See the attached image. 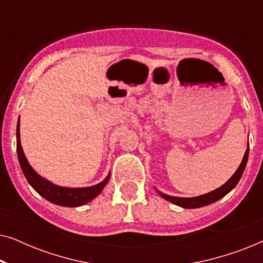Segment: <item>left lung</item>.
Instances as JSON below:
<instances>
[{"label": "left lung", "mask_w": 263, "mask_h": 263, "mask_svg": "<svg viewBox=\"0 0 263 263\" xmlns=\"http://www.w3.org/2000/svg\"><path fill=\"white\" fill-rule=\"evenodd\" d=\"M248 146H249V143H248ZM248 156H249V148H247L246 154H244V157H243L242 163H240V165L238 166V168H237V171L235 172V174L232 175V177L230 178L229 181L225 183V184L219 186L218 189L213 190V192H210V193L203 194V195H200L196 197H177V196L166 195V194L161 193V192H159V190H157V192L161 197H164L165 200L170 201V202L175 203L176 206H179L182 208H199V207L207 206V204H211V203L215 202V201L220 200L221 197H224L226 194H229L233 188H235V186L237 185V183L239 182L240 177H242L244 168H246V166H247Z\"/></svg>", "instance_id": "8db88e82"}]
</instances>
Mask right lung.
I'll use <instances>...</instances> for the list:
<instances>
[{
    "label": "right lung",
    "instance_id": "add662e5",
    "mask_svg": "<svg viewBox=\"0 0 263 263\" xmlns=\"http://www.w3.org/2000/svg\"><path fill=\"white\" fill-rule=\"evenodd\" d=\"M16 152L19 163L23 170L25 177L30 185L37 192L39 195L44 197L50 202L59 204L64 207H79L82 204L89 202L95 197H97L102 193L104 186L107 184L110 179V172L106 176V178L98 184L87 186V188H67V186H60L51 183L48 179L43 178L35 172L28 163L27 158L25 157V153L21 147L20 142V118L17 121L16 125Z\"/></svg>",
    "mask_w": 263,
    "mask_h": 263
}]
</instances>
